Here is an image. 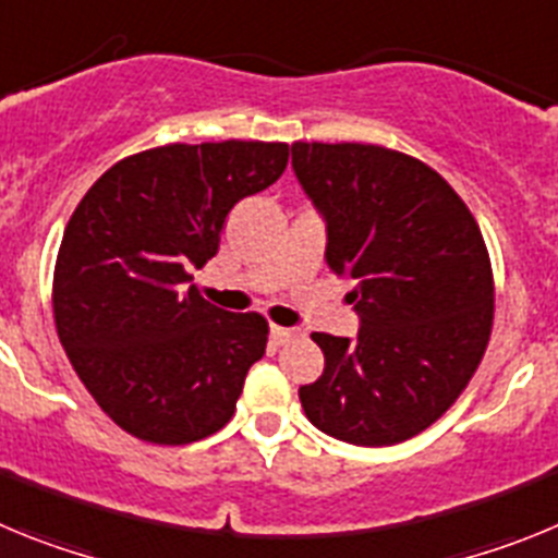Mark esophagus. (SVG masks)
I'll use <instances>...</instances> for the list:
<instances>
[{"label":"esophagus","mask_w":558,"mask_h":558,"mask_svg":"<svg viewBox=\"0 0 558 558\" xmlns=\"http://www.w3.org/2000/svg\"><path fill=\"white\" fill-rule=\"evenodd\" d=\"M270 338L279 343V347H284V343H290V340L302 338V329L295 327H270Z\"/></svg>","instance_id":"obj_1"}]
</instances>
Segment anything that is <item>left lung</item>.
<instances>
[{
	"instance_id": "1",
	"label": "left lung",
	"mask_w": 558,
	"mask_h": 558,
	"mask_svg": "<svg viewBox=\"0 0 558 558\" xmlns=\"http://www.w3.org/2000/svg\"><path fill=\"white\" fill-rule=\"evenodd\" d=\"M290 150L327 223V265L354 282L360 318L354 338L313 332L324 374L299 399L327 436L399 445L456 402L486 352L489 251L458 192L413 156L357 142Z\"/></svg>"
}]
</instances>
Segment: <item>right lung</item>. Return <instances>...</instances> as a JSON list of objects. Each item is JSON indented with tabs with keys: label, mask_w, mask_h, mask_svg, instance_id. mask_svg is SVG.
I'll list each match as a JSON object with an SVG mask.
<instances>
[{
	"label": "right lung",
	"mask_w": 558,
	"mask_h": 558,
	"mask_svg": "<svg viewBox=\"0 0 558 558\" xmlns=\"http://www.w3.org/2000/svg\"><path fill=\"white\" fill-rule=\"evenodd\" d=\"M284 142H204L136 153L69 218L52 279L56 327L97 405L153 445H190L234 416L268 322L226 313L192 270L218 254L236 204L288 167Z\"/></svg>",
	"instance_id": "add662e5"
}]
</instances>
